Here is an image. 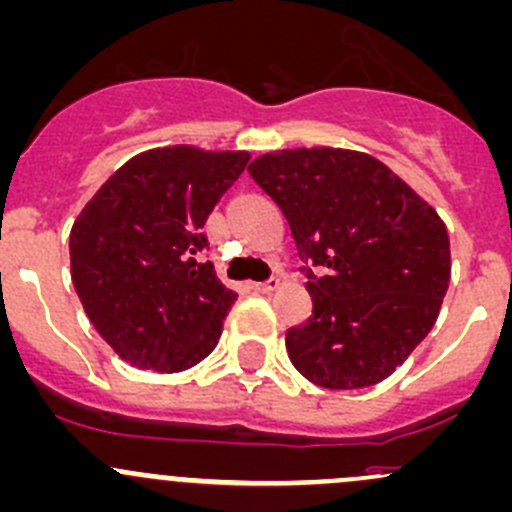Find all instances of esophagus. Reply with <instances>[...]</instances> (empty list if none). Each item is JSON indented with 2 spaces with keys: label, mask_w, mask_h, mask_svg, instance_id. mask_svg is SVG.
I'll use <instances>...</instances> for the list:
<instances>
[{
  "label": "esophagus",
  "mask_w": 512,
  "mask_h": 512,
  "mask_svg": "<svg viewBox=\"0 0 512 512\" xmlns=\"http://www.w3.org/2000/svg\"><path fill=\"white\" fill-rule=\"evenodd\" d=\"M279 287V279L277 277H270L267 279V282H255V284H250V289L255 294H272L274 289Z\"/></svg>",
  "instance_id": "obj_1"
}]
</instances>
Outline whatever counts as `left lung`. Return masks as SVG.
<instances>
[{
    "label": "left lung",
    "instance_id": "8db88e82",
    "mask_svg": "<svg viewBox=\"0 0 512 512\" xmlns=\"http://www.w3.org/2000/svg\"><path fill=\"white\" fill-rule=\"evenodd\" d=\"M282 208L314 311L287 331L309 383L358 390L385 380L432 331L449 287V235L385 164L351 149H284L250 166Z\"/></svg>",
    "mask_w": 512,
    "mask_h": 512
}]
</instances>
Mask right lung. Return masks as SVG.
<instances>
[{"mask_svg":"<svg viewBox=\"0 0 512 512\" xmlns=\"http://www.w3.org/2000/svg\"><path fill=\"white\" fill-rule=\"evenodd\" d=\"M245 152L152 149L122 164L71 230V277L90 324L134 368L181 373L218 346L238 294L203 233Z\"/></svg>","mask_w":512,"mask_h":512,"instance_id":"1","label":"right lung"}]
</instances>
